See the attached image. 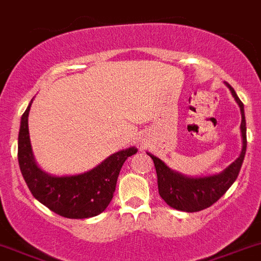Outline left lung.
<instances>
[{
	"label": "left lung",
	"instance_id": "left-lung-1",
	"mask_svg": "<svg viewBox=\"0 0 261 261\" xmlns=\"http://www.w3.org/2000/svg\"><path fill=\"white\" fill-rule=\"evenodd\" d=\"M231 94L235 98L241 111V138H243V149L240 155L233 163H231L221 173L206 177H188L179 172L170 169L162 159L155 155L146 152L152 159L156 170L158 189L159 194L165 203L170 207L184 212H198L208 208L215 202H217L228 188L233 184L240 173L245 154H246V121H245L244 103L236 94L235 89L225 82Z\"/></svg>",
	"mask_w": 261,
	"mask_h": 261
}]
</instances>
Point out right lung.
I'll return each mask as SVG.
<instances>
[{
	"instance_id": "obj_1",
	"label": "right lung",
	"mask_w": 261,
	"mask_h": 261,
	"mask_svg": "<svg viewBox=\"0 0 261 261\" xmlns=\"http://www.w3.org/2000/svg\"><path fill=\"white\" fill-rule=\"evenodd\" d=\"M21 116L17 158L22 177L33 196L57 215L67 218H89L107 208L114 197L118 174L123 163L136 154L135 146L110 155L88 172L75 175H51L41 169L34 156L29 135V112Z\"/></svg>"
}]
</instances>
